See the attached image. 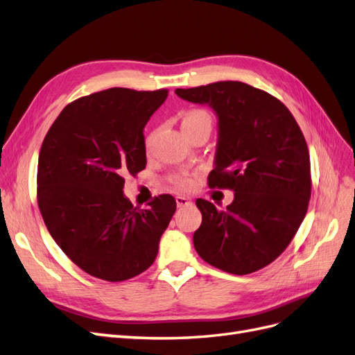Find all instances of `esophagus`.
<instances>
[{
  "instance_id": "1",
  "label": "esophagus",
  "mask_w": 355,
  "mask_h": 355,
  "mask_svg": "<svg viewBox=\"0 0 355 355\" xmlns=\"http://www.w3.org/2000/svg\"><path fill=\"white\" fill-rule=\"evenodd\" d=\"M175 202H177V207H178V208L187 207V205L191 204L190 198H187V196H177V198H175Z\"/></svg>"
}]
</instances>
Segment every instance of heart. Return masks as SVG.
<instances>
[{"instance_id":"b5f03b06","label":"heart","mask_w":355,"mask_h":355,"mask_svg":"<svg viewBox=\"0 0 355 355\" xmlns=\"http://www.w3.org/2000/svg\"><path fill=\"white\" fill-rule=\"evenodd\" d=\"M207 123L211 125V116L207 113L205 110H200V108L189 110V111H186V113L183 114V117H181V126H183L184 132H186V130H190V129L198 128L200 125H207ZM155 137H156L155 130H153V132H150L146 137L144 144H146L147 150L151 146H153ZM171 181H172V184H174L178 189H190L191 186H193V183H195L193 174H190V172H187V171L175 172V174L171 177Z\"/></svg>"}]
</instances>
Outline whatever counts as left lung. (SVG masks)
Instances as JSON below:
<instances>
[{"label": "left lung", "mask_w": 355, "mask_h": 355, "mask_svg": "<svg viewBox=\"0 0 355 355\" xmlns=\"http://www.w3.org/2000/svg\"><path fill=\"white\" fill-rule=\"evenodd\" d=\"M175 94L214 110L218 141L208 184L235 191L225 211L196 200L198 254L234 275L268 266L296 235L311 198L309 151L297 121L279 99L242 82Z\"/></svg>", "instance_id": "1"}]
</instances>
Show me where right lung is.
<instances>
[{
    "instance_id": "obj_1",
    "label": "right lung",
    "mask_w": 355,
    "mask_h": 355,
    "mask_svg": "<svg viewBox=\"0 0 355 355\" xmlns=\"http://www.w3.org/2000/svg\"><path fill=\"white\" fill-rule=\"evenodd\" d=\"M166 96V89L113 87L78 98L43 141L40 212L59 248L95 278L119 282L148 269L177 209L171 195L155 198L146 209L123 195V175L147 165L143 132Z\"/></svg>"
}]
</instances>
